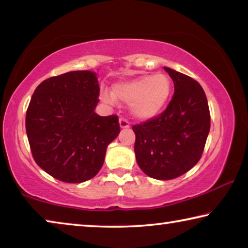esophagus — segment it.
<instances>
[{
	"label": "esophagus",
	"instance_id": "1",
	"mask_svg": "<svg viewBox=\"0 0 248 248\" xmlns=\"http://www.w3.org/2000/svg\"><path fill=\"white\" fill-rule=\"evenodd\" d=\"M119 124H120V128H123V129H127L130 127L129 121L125 118H123V117L119 119Z\"/></svg>",
	"mask_w": 248,
	"mask_h": 248
}]
</instances>
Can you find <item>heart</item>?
I'll list each match as a JSON object with an SVG mask.
<instances>
[{"mask_svg": "<svg viewBox=\"0 0 248 248\" xmlns=\"http://www.w3.org/2000/svg\"><path fill=\"white\" fill-rule=\"evenodd\" d=\"M170 81L167 75H155L128 79L116 84L114 93L104 91V102L115 105L117 99L130 105L131 114L140 120H149L162 112L170 95Z\"/></svg>", "mask_w": 248, "mask_h": 248, "instance_id": "1", "label": "heart"}]
</instances>
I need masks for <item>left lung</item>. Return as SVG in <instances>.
<instances>
[{
	"instance_id": "left-lung-1",
	"label": "left lung",
	"mask_w": 248,
	"mask_h": 248,
	"mask_svg": "<svg viewBox=\"0 0 248 248\" xmlns=\"http://www.w3.org/2000/svg\"><path fill=\"white\" fill-rule=\"evenodd\" d=\"M174 82V95L161 115L134 124L137 163L150 177H179L199 162L210 131L207 96L194 78L164 68Z\"/></svg>"
}]
</instances>
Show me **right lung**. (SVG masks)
<instances>
[{"label":"right lung","instance_id":"obj_1","mask_svg":"<svg viewBox=\"0 0 248 248\" xmlns=\"http://www.w3.org/2000/svg\"><path fill=\"white\" fill-rule=\"evenodd\" d=\"M96 73L72 71L41 82L26 112L32 157L61 182H86L102 169L106 149L120 132L118 116H98Z\"/></svg>","mask_w":248,"mask_h":248}]
</instances>
